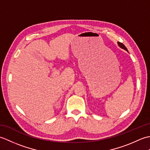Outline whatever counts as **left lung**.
Listing matches in <instances>:
<instances>
[{"mask_svg": "<svg viewBox=\"0 0 150 150\" xmlns=\"http://www.w3.org/2000/svg\"><path fill=\"white\" fill-rule=\"evenodd\" d=\"M117 44H118V45H119V46L120 47H121V48H122V49L125 50L126 51H127V52H128V49L126 48V47L125 46H124L122 43H120V42H117Z\"/></svg>", "mask_w": 150, "mask_h": 150, "instance_id": "1", "label": "left lung"}]
</instances>
